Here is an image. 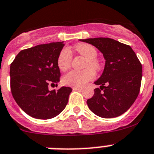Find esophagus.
Here are the masks:
<instances>
[{
	"mask_svg": "<svg viewBox=\"0 0 154 154\" xmlns=\"http://www.w3.org/2000/svg\"><path fill=\"white\" fill-rule=\"evenodd\" d=\"M73 90H82V88L76 87V86H74V87H73Z\"/></svg>",
	"mask_w": 154,
	"mask_h": 154,
	"instance_id": "esophagus-1",
	"label": "esophagus"
}]
</instances>
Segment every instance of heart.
<instances>
[{"mask_svg": "<svg viewBox=\"0 0 154 154\" xmlns=\"http://www.w3.org/2000/svg\"><path fill=\"white\" fill-rule=\"evenodd\" d=\"M74 51L82 57L86 59L85 63V69L82 71L72 70L64 75L62 79L63 83L68 86L81 87L91 81L95 77V71L101 69L102 64L97 59L98 51L93 45L89 44L80 43L73 47ZM73 56L70 51L67 48H63L57 59V66L61 71H66L71 66Z\"/></svg>", "mask_w": 154, "mask_h": 154, "instance_id": "1", "label": "heart"}]
</instances>
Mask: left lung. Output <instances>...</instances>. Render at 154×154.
Instances as JSON below:
<instances>
[{"label": "left lung", "instance_id": "1", "mask_svg": "<svg viewBox=\"0 0 154 154\" xmlns=\"http://www.w3.org/2000/svg\"><path fill=\"white\" fill-rule=\"evenodd\" d=\"M94 45L106 59L102 76L95 82L100 88L87 100L88 108L103 118L121 116L131 106L139 95L143 67L129 45L108 37L81 40Z\"/></svg>", "mask_w": 154, "mask_h": 154}]
</instances>
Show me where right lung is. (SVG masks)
Here are the masks:
<instances>
[{
    "label": "right lung",
    "mask_w": 154,
    "mask_h": 154,
    "mask_svg": "<svg viewBox=\"0 0 154 154\" xmlns=\"http://www.w3.org/2000/svg\"><path fill=\"white\" fill-rule=\"evenodd\" d=\"M63 42L37 45L22 50L10 66V86L12 96L19 107L30 117L51 119L65 109L72 88L56 85L61 76L57 59Z\"/></svg>",
    "instance_id": "obj_1"
}]
</instances>
